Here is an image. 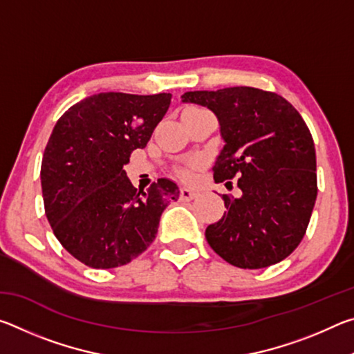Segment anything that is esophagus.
Segmentation results:
<instances>
[{
  "instance_id": "esophagus-1",
  "label": "esophagus",
  "mask_w": 354,
  "mask_h": 354,
  "mask_svg": "<svg viewBox=\"0 0 354 354\" xmlns=\"http://www.w3.org/2000/svg\"><path fill=\"white\" fill-rule=\"evenodd\" d=\"M196 196V192L190 189H181V194H179V200L181 201H192Z\"/></svg>"
}]
</instances>
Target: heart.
Returning <instances> with one entry per match:
<instances>
[{
    "instance_id": "b5f03b06",
    "label": "heart",
    "mask_w": 354,
    "mask_h": 354,
    "mask_svg": "<svg viewBox=\"0 0 354 354\" xmlns=\"http://www.w3.org/2000/svg\"><path fill=\"white\" fill-rule=\"evenodd\" d=\"M200 160L198 159H192L189 162H185L183 167H179L176 170V176L183 181H192L195 176V171L200 169Z\"/></svg>"
}]
</instances>
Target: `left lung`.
<instances>
[{
    "label": "left lung",
    "instance_id": "left-lung-1",
    "mask_svg": "<svg viewBox=\"0 0 354 354\" xmlns=\"http://www.w3.org/2000/svg\"><path fill=\"white\" fill-rule=\"evenodd\" d=\"M183 103L217 115L225 142L215 183L237 179L242 195H223L226 212L206 227V241L239 268L286 259L306 232L317 198L313 136L286 98L254 87L185 92Z\"/></svg>",
    "mask_w": 354,
    "mask_h": 354
}]
</instances>
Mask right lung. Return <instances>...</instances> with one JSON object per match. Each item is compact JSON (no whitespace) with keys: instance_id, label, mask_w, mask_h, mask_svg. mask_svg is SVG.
Returning a JSON list of instances; mask_svg holds the SVG:
<instances>
[{"instance_id":"obj_1","label":"right lung","mask_w":354,"mask_h":354,"mask_svg":"<svg viewBox=\"0 0 354 354\" xmlns=\"http://www.w3.org/2000/svg\"><path fill=\"white\" fill-rule=\"evenodd\" d=\"M170 101V93L106 92L57 120L40 169L45 214L62 247L86 266L133 261L154 241L164 209L179 198L170 179L137 190L123 170L131 153L147 147Z\"/></svg>"}]
</instances>
